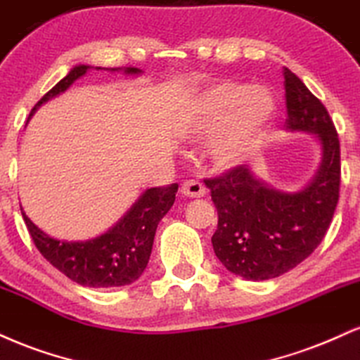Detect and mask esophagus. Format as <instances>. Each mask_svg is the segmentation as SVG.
I'll return each mask as SVG.
<instances>
[{"label": "esophagus", "mask_w": 360, "mask_h": 360, "mask_svg": "<svg viewBox=\"0 0 360 360\" xmlns=\"http://www.w3.org/2000/svg\"><path fill=\"white\" fill-rule=\"evenodd\" d=\"M181 193L185 197H192V198H198L205 195V185L202 184L200 180H187L184 181L181 185Z\"/></svg>", "instance_id": "obj_1"}]
</instances>
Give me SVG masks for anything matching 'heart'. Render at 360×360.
Returning <instances> with one entry per match:
<instances>
[{
  "label": "heart",
  "instance_id": "obj_1",
  "mask_svg": "<svg viewBox=\"0 0 360 360\" xmlns=\"http://www.w3.org/2000/svg\"><path fill=\"white\" fill-rule=\"evenodd\" d=\"M276 103L268 89L239 80H219L202 91L185 114V131L210 141L209 156L219 170L243 165L271 121Z\"/></svg>",
  "mask_w": 360,
  "mask_h": 360
}]
</instances>
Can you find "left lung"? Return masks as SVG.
<instances>
[{
    "mask_svg": "<svg viewBox=\"0 0 360 360\" xmlns=\"http://www.w3.org/2000/svg\"><path fill=\"white\" fill-rule=\"evenodd\" d=\"M286 129L314 133L322 165L300 192H278L246 165L205 179L217 209L212 246L231 273L263 281L288 273L319 248L330 226L340 190V143L325 105L290 69H283Z\"/></svg>",
    "mask_w": 360,
    "mask_h": 360,
    "instance_id": "left-lung-1",
    "label": "left lung"
}]
</instances>
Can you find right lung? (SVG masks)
<instances>
[{"mask_svg": "<svg viewBox=\"0 0 360 360\" xmlns=\"http://www.w3.org/2000/svg\"><path fill=\"white\" fill-rule=\"evenodd\" d=\"M89 69H91L89 65L74 67L60 82L55 84L38 101L30 116L46 101L67 91ZM124 72L141 74V70L136 67H128ZM176 190H179V184L148 188L138 198V202H134L124 217L105 234L89 240H77V243L50 238L30 221L23 209H21V215L40 255L72 281L82 286H91V288L124 286L136 281L146 269L156 227L175 202Z\"/></svg>", "mask_w": 360, "mask_h": 360, "instance_id": "add662e5", "label": "right lung"}]
</instances>
